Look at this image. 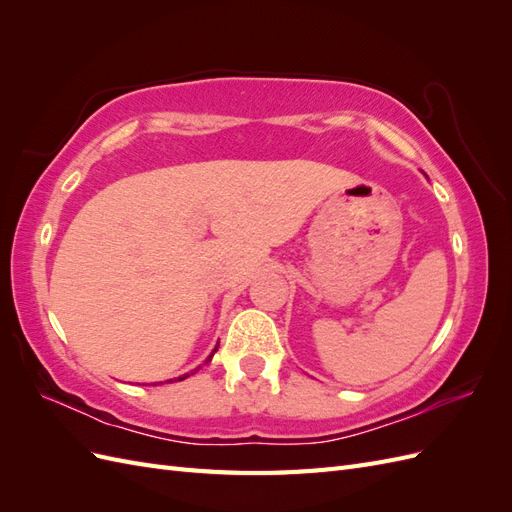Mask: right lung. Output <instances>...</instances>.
Wrapping results in <instances>:
<instances>
[{
  "label": "right lung",
  "instance_id": "obj_1",
  "mask_svg": "<svg viewBox=\"0 0 512 512\" xmlns=\"http://www.w3.org/2000/svg\"><path fill=\"white\" fill-rule=\"evenodd\" d=\"M215 350H218V348H215ZM215 350H213V352H215ZM213 352L209 354V359H207V361H211V356H213ZM194 371H196V369H194ZM194 371H192V374H194ZM188 376H190V374H183V376H179V378H175V380H185V378H188ZM166 382H173V380H166Z\"/></svg>",
  "mask_w": 512,
  "mask_h": 512
}]
</instances>
